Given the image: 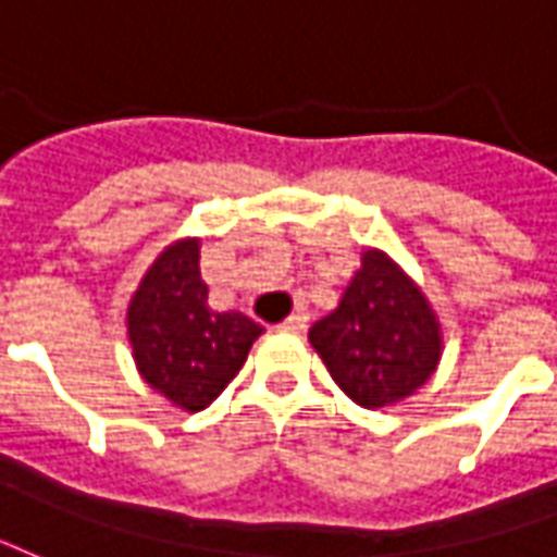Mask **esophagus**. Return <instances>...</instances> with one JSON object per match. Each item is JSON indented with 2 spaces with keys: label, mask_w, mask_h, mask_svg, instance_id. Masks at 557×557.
Wrapping results in <instances>:
<instances>
[{
  "label": "esophagus",
  "mask_w": 557,
  "mask_h": 557,
  "mask_svg": "<svg viewBox=\"0 0 557 557\" xmlns=\"http://www.w3.org/2000/svg\"><path fill=\"white\" fill-rule=\"evenodd\" d=\"M308 326V314L306 311H294L290 318L284 320L282 329H290V332H302V329Z\"/></svg>",
  "instance_id": "34e87169"
}]
</instances>
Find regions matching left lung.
<instances>
[{
  "mask_svg": "<svg viewBox=\"0 0 557 557\" xmlns=\"http://www.w3.org/2000/svg\"><path fill=\"white\" fill-rule=\"evenodd\" d=\"M308 341L341 392L364 409L412 395L442 356L440 320L428 296L380 249L362 251L338 308L311 326Z\"/></svg>",
  "mask_w": 557,
  "mask_h": 557,
  "instance_id": "8db88e82",
  "label": "left lung"
}]
</instances>
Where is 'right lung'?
<instances>
[{
    "instance_id": "add662e5",
    "label": "right lung",
    "mask_w": 557,
    "mask_h": 557,
    "mask_svg": "<svg viewBox=\"0 0 557 557\" xmlns=\"http://www.w3.org/2000/svg\"><path fill=\"white\" fill-rule=\"evenodd\" d=\"M201 243L177 239L141 278L127 308V335L141 380L186 412L210 407L237 376L263 326L207 306Z\"/></svg>"
}]
</instances>
